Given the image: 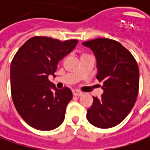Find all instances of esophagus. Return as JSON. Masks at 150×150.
Returning a JSON list of instances; mask_svg holds the SVG:
<instances>
[{
	"label": "esophagus",
	"mask_w": 150,
	"mask_h": 150,
	"mask_svg": "<svg viewBox=\"0 0 150 150\" xmlns=\"http://www.w3.org/2000/svg\"><path fill=\"white\" fill-rule=\"evenodd\" d=\"M73 95L74 96H82L83 92H81L80 91H77V90H73Z\"/></svg>",
	"instance_id": "1"
}]
</instances>
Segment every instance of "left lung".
Returning <instances> with one entry per match:
<instances>
[{
  "instance_id": "obj_1",
  "label": "left lung",
  "mask_w": 150,
  "mask_h": 150,
  "mask_svg": "<svg viewBox=\"0 0 150 150\" xmlns=\"http://www.w3.org/2000/svg\"><path fill=\"white\" fill-rule=\"evenodd\" d=\"M95 53L97 79L103 82L104 93L93 98L87 120L99 128H110L122 122L131 112L139 92V67L133 54L120 43L99 38L83 43Z\"/></svg>"
}]
</instances>
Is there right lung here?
<instances>
[{
  "instance_id": "add662e5",
  "label": "right lung",
  "mask_w": 150,
  "mask_h": 150,
  "mask_svg": "<svg viewBox=\"0 0 150 150\" xmlns=\"http://www.w3.org/2000/svg\"><path fill=\"white\" fill-rule=\"evenodd\" d=\"M77 43V39L60 41L36 36L15 54L10 65L12 100L19 115L30 127L49 131L63 122L73 94L67 87L56 89L48 76H55L57 64Z\"/></svg>"
}]
</instances>
